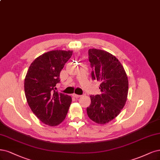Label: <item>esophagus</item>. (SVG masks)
<instances>
[{
	"mask_svg": "<svg viewBox=\"0 0 160 160\" xmlns=\"http://www.w3.org/2000/svg\"><path fill=\"white\" fill-rule=\"evenodd\" d=\"M73 97L76 98H78L81 97V95H76V94H73Z\"/></svg>",
	"mask_w": 160,
	"mask_h": 160,
	"instance_id": "34e87169",
	"label": "esophagus"
}]
</instances>
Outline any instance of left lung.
Here are the masks:
<instances>
[{
	"label": "left lung",
	"mask_w": 160,
	"mask_h": 160,
	"mask_svg": "<svg viewBox=\"0 0 160 160\" xmlns=\"http://www.w3.org/2000/svg\"><path fill=\"white\" fill-rule=\"evenodd\" d=\"M89 57L92 79L101 82V94L90 96L91 103L87 112L95 122L104 124L117 117L125 105L128 77L122 65L112 54L92 48L89 49Z\"/></svg>",
	"instance_id": "1"
}]
</instances>
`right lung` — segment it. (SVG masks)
I'll return each instance as SVG.
<instances>
[{
	"mask_svg": "<svg viewBox=\"0 0 160 160\" xmlns=\"http://www.w3.org/2000/svg\"><path fill=\"white\" fill-rule=\"evenodd\" d=\"M73 51L52 50L35 59L24 79L26 100L32 111L43 123L56 126L66 117L72 99L55 91L59 74Z\"/></svg>",
	"mask_w": 160,
	"mask_h": 160,
	"instance_id": "obj_1",
	"label": "right lung"
}]
</instances>
